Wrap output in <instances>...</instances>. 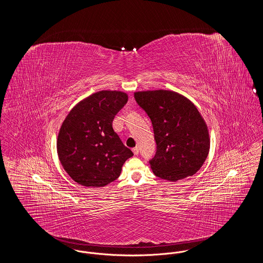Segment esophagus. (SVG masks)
<instances>
[{
	"label": "esophagus",
	"instance_id": "esophagus-1",
	"mask_svg": "<svg viewBox=\"0 0 263 263\" xmlns=\"http://www.w3.org/2000/svg\"><path fill=\"white\" fill-rule=\"evenodd\" d=\"M132 151H133L134 155H138V154H139V148H138V147H135V148H133V149H132Z\"/></svg>",
	"mask_w": 263,
	"mask_h": 263
}]
</instances>
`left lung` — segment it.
I'll list each match as a JSON object with an SVG mask.
<instances>
[{
    "label": "left lung",
    "mask_w": 263,
    "mask_h": 263,
    "mask_svg": "<svg viewBox=\"0 0 263 263\" xmlns=\"http://www.w3.org/2000/svg\"><path fill=\"white\" fill-rule=\"evenodd\" d=\"M134 98L153 124L157 143L149 162L153 173L170 181L195 175L210 150L208 127L196 106L166 89L136 91Z\"/></svg>",
    "instance_id": "obj_1"
}]
</instances>
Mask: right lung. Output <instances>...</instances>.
Returning a JSON list of instances; mask_svg holds the SVG:
<instances>
[{
	"label": "right lung",
	"instance_id": "add662e5",
	"mask_svg": "<svg viewBox=\"0 0 263 263\" xmlns=\"http://www.w3.org/2000/svg\"><path fill=\"white\" fill-rule=\"evenodd\" d=\"M128 96L100 90L81 100L66 116L57 138V153L66 173L77 183L102 187L120 175L133 153L114 132V116Z\"/></svg>",
	"mask_w": 263,
	"mask_h": 263
}]
</instances>
